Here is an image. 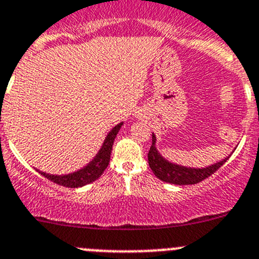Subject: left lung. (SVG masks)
<instances>
[{"instance_id":"obj_1","label":"left lung","mask_w":259,"mask_h":259,"mask_svg":"<svg viewBox=\"0 0 259 259\" xmlns=\"http://www.w3.org/2000/svg\"><path fill=\"white\" fill-rule=\"evenodd\" d=\"M156 135L152 134V146L148 153V163L151 170L153 171L154 175L159 179V180L165 181V183H170V184L175 185H192L197 184L199 181L204 180L212 174L216 172L222 165H224L230 156L226 158L221 159L220 162L213 163L207 167H188V166H181L178 163L170 162L168 159L161 156L156 147Z\"/></svg>"}]
</instances>
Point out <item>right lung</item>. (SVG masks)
<instances>
[{
  "label": "right lung",
  "instance_id": "add662e5",
  "mask_svg": "<svg viewBox=\"0 0 259 259\" xmlns=\"http://www.w3.org/2000/svg\"><path fill=\"white\" fill-rule=\"evenodd\" d=\"M122 124L124 122H120L116 126L112 127L110 133L106 137L105 142H103L102 147L98 151V153L94 156V158L92 159L91 162L87 166H84L80 170L75 171V172L67 174V175H51V174H46L43 171L37 170L40 175H43L45 178H47L48 180L56 183V184L62 185V187L66 188H80L84 187L87 184H91L94 180L100 178L103 174V171L106 170V167L108 166L111 157V151H112L113 142H115V138L117 135L118 130L121 129Z\"/></svg>",
  "mask_w": 259,
  "mask_h": 259
}]
</instances>
